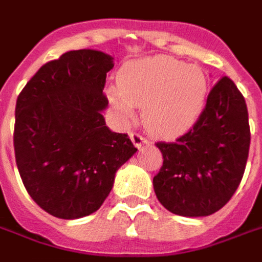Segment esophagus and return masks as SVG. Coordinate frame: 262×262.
Returning a JSON list of instances; mask_svg holds the SVG:
<instances>
[{
    "label": "esophagus",
    "mask_w": 262,
    "mask_h": 262,
    "mask_svg": "<svg viewBox=\"0 0 262 262\" xmlns=\"http://www.w3.org/2000/svg\"><path fill=\"white\" fill-rule=\"evenodd\" d=\"M130 140L137 148H140L142 146H144V144L147 143V139L144 136H142L140 133H130Z\"/></svg>",
    "instance_id": "1"
}]
</instances>
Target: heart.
Here are the masks:
<instances>
[{"label": "heart", "mask_w": 262, "mask_h": 262, "mask_svg": "<svg viewBox=\"0 0 262 262\" xmlns=\"http://www.w3.org/2000/svg\"><path fill=\"white\" fill-rule=\"evenodd\" d=\"M116 80L118 88L108 90L111 105L125 119L133 118V106H143L144 127L157 137L187 133L205 108L208 81L203 71L172 57L127 61Z\"/></svg>", "instance_id": "obj_1"}]
</instances>
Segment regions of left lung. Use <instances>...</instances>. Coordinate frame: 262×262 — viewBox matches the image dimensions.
Masks as SVG:
<instances>
[{"label": "left lung", "mask_w": 262, "mask_h": 262, "mask_svg": "<svg viewBox=\"0 0 262 262\" xmlns=\"http://www.w3.org/2000/svg\"><path fill=\"white\" fill-rule=\"evenodd\" d=\"M163 165L154 192L171 213L209 216L230 201L242 182L250 148L247 105L229 77L210 90L196 123L176 142H157Z\"/></svg>", "instance_id": "8db88e82"}]
</instances>
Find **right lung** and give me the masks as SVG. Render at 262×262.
Listing matches in <instances>:
<instances>
[{"mask_svg":"<svg viewBox=\"0 0 262 262\" xmlns=\"http://www.w3.org/2000/svg\"><path fill=\"white\" fill-rule=\"evenodd\" d=\"M98 50H73L43 64L20 91L14 148L26 191L48 213L78 219L97 212L115 174L137 148L127 133L105 125L106 73Z\"/></svg>","mask_w":262,"mask_h":262,"instance_id":"1","label":"right lung"}]
</instances>
